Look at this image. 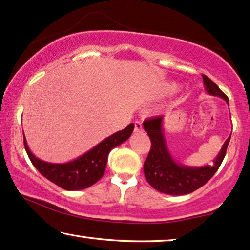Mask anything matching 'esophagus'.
Here are the masks:
<instances>
[{"label":"esophagus","instance_id":"esophagus-1","mask_svg":"<svg viewBox=\"0 0 250 250\" xmlns=\"http://www.w3.org/2000/svg\"><path fill=\"white\" fill-rule=\"evenodd\" d=\"M134 125H135V132H141L143 130V125L141 121H136Z\"/></svg>","mask_w":250,"mask_h":250}]
</instances>
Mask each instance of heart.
I'll use <instances>...</instances> for the list:
<instances>
[{
    "mask_svg": "<svg viewBox=\"0 0 250 250\" xmlns=\"http://www.w3.org/2000/svg\"><path fill=\"white\" fill-rule=\"evenodd\" d=\"M175 89H176V86H175Z\"/></svg>",
    "mask_w": 250,
    "mask_h": 250,
    "instance_id": "heart-1",
    "label": "heart"
}]
</instances>
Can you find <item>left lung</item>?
<instances>
[{"mask_svg": "<svg viewBox=\"0 0 250 250\" xmlns=\"http://www.w3.org/2000/svg\"><path fill=\"white\" fill-rule=\"evenodd\" d=\"M207 94L221 97L229 105V98L221 89L206 75H202ZM151 139V149L144 162V175L148 184L156 191L169 195H184L204 186L218 170L231 135L223 144L221 151L214 159V164L193 167L182 165L172 158L164 134V116H155L143 123Z\"/></svg>", "mask_w": 250, "mask_h": 250, "instance_id": "obj_1", "label": "left lung"}]
</instances>
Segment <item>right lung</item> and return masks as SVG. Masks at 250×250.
Segmentation results:
<instances>
[{"instance_id":"obj_1","label":"right lung","mask_w":250,"mask_h":250,"mask_svg":"<svg viewBox=\"0 0 250 250\" xmlns=\"http://www.w3.org/2000/svg\"><path fill=\"white\" fill-rule=\"evenodd\" d=\"M134 127V123H130L127 128L105 138L84 154L65 164H52L36 158L28 147L25 135L24 145L29 160L40 174L59 188L67 191H79L94 185L103 177L109 152L130 137Z\"/></svg>"}]
</instances>
